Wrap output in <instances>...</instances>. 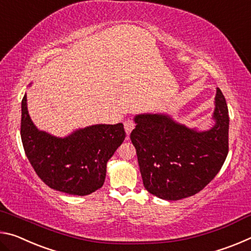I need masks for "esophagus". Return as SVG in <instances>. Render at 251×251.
<instances>
[{
    "label": "esophagus",
    "mask_w": 251,
    "mask_h": 251,
    "mask_svg": "<svg viewBox=\"0 0 251 251\" xmlns=\"http://www.w3.org/2000/svg\"><path fill=\"white\" fill-rule=\"evenodd\" d=\"M124 127H125V131L127 135H129L131 133V130L134 129L135 127V123L133 120H127L124 122Z\"/></svg>",
    "instance_id": "34e87169"
}]
</instances>
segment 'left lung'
Returning <instances> with one entry per match:
<instances>
[{
    "mask_svg": "<svg viewBox=\"0 0 251 251\" xmlns=\"http://www.w3.org/2000/svg\"><path fill=\"white\" fill-rule=\"evenodd\" d=\"M215 103L216 124L207 131L187 128L167 115L135 117L130 139L147 192L179 201L201 192L217 175L229 150L228 107L219 88Z\"/></svg>",
    "mask_w": 251,
    "mask_h": 251,
    "instance_id": "left-lung-1",
    "label": "left lung"
}]
</instances>
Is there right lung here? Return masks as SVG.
<instances>
[{"label": "right lung", "mask_w": 251, "mask_h": 251, "mask_svg": "<svg viewBox=\"0 0 251 251\" xmlns=\"http://www.w3.org/2000/svg\"><path fill=\"white\" fill-rule=\"evenodd\" d=\"M122 123L93 125L57 138L34 126L29 118L26 95L22 100L21 138L34 171L52 189L85 196L100 188L106 165L124 142Z\"/></svg>", "instance_id": "obj_1"}]
</instances>
